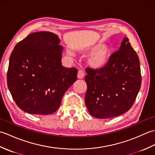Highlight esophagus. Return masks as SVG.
Listing matches in <instances>:
<instances>
[{"instance_id":"34e87169","label":"esophagus","mask_w":155,"mask_h":155,"mask_svg":"<svg viewBox=\"0 0 155 155\" xmlns=\"http://www.w3.org/2000/svg\"><path fill=\"white\" fill-rule=\"evenodd\" d=\"M77 77L78 78H83L84 77V72L82 70H79L78 71Z\"/></svg>"}]
</instances>
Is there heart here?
I'll return each mask as SVG.
<instances>
[{"label":"heart","instance_id":"heart-1","mask_svg":"<svg viewBox=\"0 0 155 155\" xmlns=\"http://www.w3.org/2000/svg\"><path fill=\"white\" fill-rule=\"evenodd\" d=\"M91 53H94L89 59V63L95 68H101L107 63L110 51L102 44L95 45L89 49Z\"/></svg>","mask_w":155,"mask_h":155}]
</instances>
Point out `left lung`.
<instances>
[{
    "mask_svg": "<svg viewBox=\"0 0 155 155\" xmlns=\"http://www.w3.org/2000/svg\"><path fill=\"white\" fill-rule=\"evenodd\" d=\"M85 104L90 114L98 118H113L132 107L141 85L139 58L124 38L119 50L112 54L101 68H87Z\"/></svg>",
    "mask_w": 155,
    "mask_h": 155,
    "instance_id": "1",
    "label": "left lung"
}]
</instances>
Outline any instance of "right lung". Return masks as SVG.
Wrapping results in <instances>:
<instances>
[{
  "label": "right lung",
  "instance_id": "add662e5",
  "mask_svg": "<svg viewBox=\"0 0 155 155\" xmlns=\"http://www.w3.org/2000/svg\"><path fill=\"white\" fill-rule=\"evenodd\" d=\"M51 32L28 35L10 57L7 84L21 110L32 114L57 110L65 92L77 81V69L62 66V47Z\"/></svg>",
  "mask_w": 155,
  "mask_h": 155
}]
</instances>
